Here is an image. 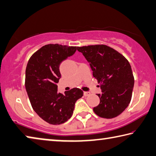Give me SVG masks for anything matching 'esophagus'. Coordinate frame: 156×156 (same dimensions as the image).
Listing matches in <instances>:
<instances>
[{"label": "esophagus", "instance_id": "obj_1", "mask_svg": "<svg viewBox=\"0 0 156 156\" xmlns=\"http://www.w3.org/2000/svg\"><path fill=\"white\" fill-rule=\"evenodd\" d=\"M83 95L84 96H88L90 95V92H83Z\"/></svg>", "mask_w": 156, "mask_h": 156}]
</instances>
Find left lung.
<instances>
[{
  "label": "left lung",
  "mask_w": 156,
  "mask_h": 156,
  "mask_svg": "<svg viewBox=\"0 0 156 156\" xmlns=\"http://www.w3.org/2000/svg\"><path fill=\"white\" fill-rule=\"evenodd\" d=\"M90 63L93 75L100 83V102L93 111L111 119L120 115L131 101L134 77L131 65L123 55L106 45L77 47Z\"/></svg>",
  "instance_id": "1"
}]
</instances>
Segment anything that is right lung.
I'll return each mask as SVG.
<instances>
[{"instance_id": "add662e5", "label": "right lung", "mask_w": 156, "mask_h": 156, "mask_svg": "<svg viewBox=\"0 0 156 156\" xmlns=\"http://www.w3.org/2000/svg\"><path fill=\"white\" fill-rule=\"evenodd\" d=\"M76 50L75 46L48 44L34 52L28 61L25 83L27 95L34 111L50 124H61L70 119L76 101L83 96V91L77 88L65 95L57 93L59 66Z\"/></svg>"}]
</instances>
